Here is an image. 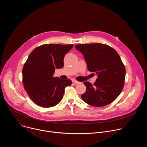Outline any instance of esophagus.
Listing matches in <instances>:
<instances>
[{"label":"esophagus","mask_w":147,"mask_h":147,"mask_svg":"<svg viewBox=\"0 0 147 147\" xmlns=\"http://www.w3.org/2000/svg\"><path fill=\"white\" fill-rule=\"evenodd\" d=\"M73 82L74 84H80V82L77 81V80H74V79L73 80Z\"/></svg>","instance_id":"obj_1"}]
</instances>
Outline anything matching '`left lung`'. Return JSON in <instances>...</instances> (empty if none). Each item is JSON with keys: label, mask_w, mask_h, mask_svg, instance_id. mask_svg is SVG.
<instances>
[{"label": "left lung", "mask_w": 147, "mask_h": 147, "mask_svg": "<svg viewBox=\"0 0 147 147\" xmlns=\"http://www.w3.org/2000/svg\"><path fill=\"white\" fill-rule=\"evenodd\" d=\"M75 48L84 57L88 70L98 75L93 85L88 81L84 82L87 90L81 95L82 100L95 107L113 102L123 90L125 76L124 65L117 52L99 43L78 44Z\"/></svg>", "instance_id": "left-lung-1"}]
</instances>
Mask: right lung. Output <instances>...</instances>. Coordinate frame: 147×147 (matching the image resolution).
<instances>
[{
	"instance_id": "1",
	"label": "right lung",
	"mask_w": 147,
	"mask_h": 147,
	"mask_svg": "<svg viewBox=\"0 0 147 147\" xmlns=\"http://www.w3.org/2000/svg\"><path fill=\"white\" fill-rule=\"evenodd\" d=\"M73 45L44 44L30 54L23 69V82L28 95L38 106L51 108L62 99L70 80L53 77L55 69L64 66L65 55Z\"/></svg>"
}]
</instances>
